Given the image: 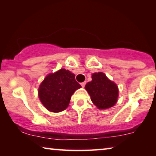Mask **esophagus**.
<instances>
[{
	"mask_svg": "<svg viewBox=\"0 0 156 156\" xmlns=\"http://www.w3.org/2000/svg\"><path fill=\"white\" fill-rule=\"evenodd\" d=\"M85 84H86V82H83V83H80L81 86H82L83 87H85Z\"/></svg>",
	"mask_w": 156,
	"mask_h": 156,
	"instance_id": "34e87169",
	"label": "esophagus"
}]
</instances>
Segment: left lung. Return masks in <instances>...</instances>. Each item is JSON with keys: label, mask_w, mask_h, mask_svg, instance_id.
<instances>
[{"label": "left lung", "mask_w": 156, "mask_h": 156, "mask_svg": "<svg viewBox=\"0 0 156 156\" xmlns=\"http://www.w3.org/2000/svg\"><path fill=\"white\" fill-rule=\"evenodd\" d=\"M92 79V81L85 85V89L88 92L94 105L100 109L114 106L119 95L117 85L109 80L102 72L93 73Z\"/></svg>", "instance_id": "left-lung-1"}]
</instances>
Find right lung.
<instances>
[{
	"instance_id": "obj_1",
	"label": "right lung",
	"mask_w": 156,
	"mask_h": 156,
	"mask_svg": "<svg viewBox=\"0 0 156 156\" xmlns=\"http://www.w3.org/2000/svg\"><path fill=\"white\" fill-rule=\"evenodd\" d=\"M81 85L76 80L75 75L66 69L50 73L39 88V97L48 110L59 112L68 107L71 95Z\"/></svg>"
}]
</instances>
